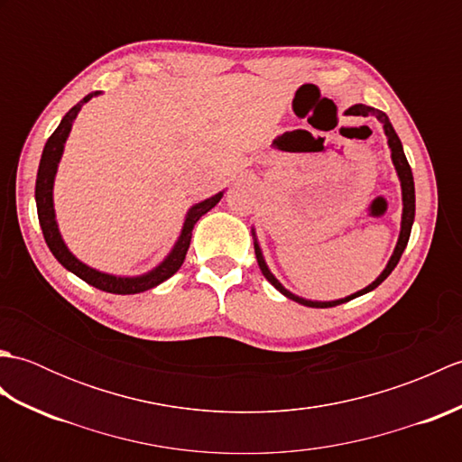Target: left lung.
<instances>
[{
	"label": "left lung",
	"mask_w": 462,
	"mask_h": 462,
	"mask_svg": "<svg viewBox=\"0 0 462 462\" xmlns=\"http://www.w3.org/2000/svg\"><path fill=\"white\" fill-rule=\"evenodd\" d=\"M346 115H356V116H375V119L383 125V131H385L387 134V144L391 149V161H393L395 164V171H397V176L401 180V194H403V216H401V232H399V240H397V246L393 250V256L389 258L385 270H383L379 273V278L375 282H371L367 288H363L356 293H351V296L347 298H341V300H333V301H311V300H303L300 296H296V293L288 291L286 288L282 286V283L276 280V276L270 272V268L266 266V260H263V254L260 250V244H258V238H256V232H254L252 228V236H254V250H256V260H258V266L263 273V278H266L273 288H276L280 293H283V296L301 303V306H310V308H333V306H339V303H346L353 298H359L363 296V293H367L371 290H375L379 283L385 280L391 272L395 270V266L401 260V254L405 252L407 248V242H409V236H411V228H413V220H415V182H413V172H411V166L407 162V156L403 152V144H401L399 136L393 129V125H391L389 116L379 111V109H373V106H367V105H353L349 106V109L346 111Z\"/></svg>",
	"instance_id": "obj_1"
}]
</instances>
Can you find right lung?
Wrapping results in <instances>:
<instances>
[{"mask_svg": "<svg viewBox=\"0 0 462 462\" xmlns=\"http://www.w3.org/2000/svg\"><path fill=\"white\" fill-rule=\"evenodd\" d=\"M95 95H99V91L89 93L85 97L83 101L77 103L71 111H69L61 123H59L57 129L53 131V134L49 136L45 143V149L42 154V161H39V171H37V180H35V202H37V216H39V226L43 230V238L47 242L49 250H51L53 256L57 258V262L69 272H73L77 278H81L83 282L89 283V286H95L97 290L109 291V293H121V296H129V293H141L146 290H152L154 286H159L164 280H169L171 276H174L176 272L180 270L182 262L186 258V252H189L190 246V238H192V228L194 224L199 222L202 216L212 210L216 204L220 202V199L224 196V192H218L210 196L199 204H194L192 208L186 212L184 218V226L179 240H176L174 248L171 250L169 256H166L159 266L152 268L151 272L143 273V276H113V273H105L95 270L91 266H87L81 260H77L69 248L65 246V242L61 238V232H59V226L55 220V208H53V182H55V174H57V166L59 161L63 156V149H65V141L69 133H71L73 121L79 115L81 106L91 101Z\"/></svg>", "mask_w": 462, "mask_h": 462, "instance_id": "1", "label": "right lung"}]
</instances>
